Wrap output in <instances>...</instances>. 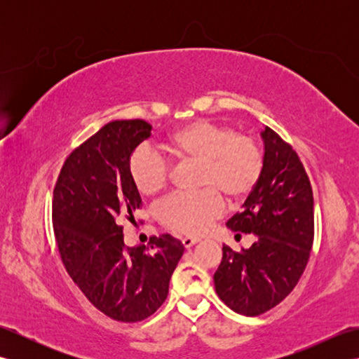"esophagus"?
I'll use <instances>...</instances> for the list:
<instances>
[{"label": "esophagus", "instance_id": "1", "mask_svg": "<svg viewBox=\"0 0 359 359\" xmlns=\"http://www.w3.org/2000/svg\"><path fill=\"white\" fill-rule=\"evenodd\" d=\"M197 242H199V238H191V236H185V238L182 239V243H184L185 248H189V247L196 245Z\"/></svg>", "mask_w": 359, "mask_h": 359}]
</instances>
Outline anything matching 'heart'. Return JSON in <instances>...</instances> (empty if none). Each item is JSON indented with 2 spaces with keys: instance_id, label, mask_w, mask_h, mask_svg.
Masks as SVG:
<instances>
[{
  "instance_id": "1",
  "label": "heart",
  "mask_w": 359,
  "mask_h": 359,
  "mask_svg": "<svg viewBox=\"0 0 359 359\" xmlns=\"http://www.w3.org/2000/svg\"><path fill=\"white\" fill-rule=\"evenodd\" d=\"M177 162H197V193L172 194L158 205V219L168 230L199 234L222 216L225 194L231 201L245 199L261 179L264 157L250 135L210 120H194L180 126L162 144ZM133 185L142 196H154L168 185L171 163L149 144L137 147L128 160Z\"/></svg>"
}]
</instances>
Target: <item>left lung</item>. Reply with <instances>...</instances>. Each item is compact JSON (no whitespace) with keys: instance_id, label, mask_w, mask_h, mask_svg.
I'll list each match as a JSON object with an SVG mask.
<instances>
[{"instance_id":"8db88e82","label":"left lung","mask_w":359,"mask_h":359,"mask_svg":"<svg viewBox=\"0 0 359 359\" xmlns=\"http://www.w3.org/2000/svg\"><path fill=\"white\" fill-rule=\"evenodd\" d=\"M264 168L243 210L228 220L233 231L253 233L248 250L224 245L215 273L216 293L236 313L257 316L276 307L299 282L315 236L313 191L299 156L265 126Z\"/></svg>"}]
</instances>
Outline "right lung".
Wrapping results in <instances>:
<instances>
[{"label": "right lung", "instance_id": "obj_1", "mask_svg": "<svg viewBox=\"0 0 359 359\" xmlns=\"http://www.w3.org/2000/svg\"><path fill=\"white\" fill-rule=\"evenodd\" d=\"M149 135L144 120L109 121L67 156L53 188L65 269L95 309L120 323L143 321L162 306L185 250L171 234L151 238L148 248L123 242L120 219L142 207L128 160Z\"/></svg>", "mask_w": 359, "mask_h": 359}]
</instances>
